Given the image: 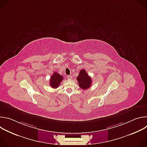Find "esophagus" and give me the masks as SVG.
<instances>
[{
	"label": "esophagus",
	"instance_id": "obj_1",
	"mask_svg": "<svg viewBox=\"0 0 147 147\" xmlns=\"http://www.w3.org/2000/svg\"><path fill=\"white\" fill-rule=\"evenodd\" d=\"M67 78H68V79H72V78H73V77H72L71 76H70V75L67 76Z\"/></svg>",
	"mask_w": 147,
	"mask_h": 147
}]
</instances>
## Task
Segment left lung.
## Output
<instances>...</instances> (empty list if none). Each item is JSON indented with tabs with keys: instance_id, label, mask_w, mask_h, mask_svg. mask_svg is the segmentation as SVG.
<instances>
[{
	"instance_id": "8db88e82",
	"label": "left lung",
	"mask_w": 147,
	"mask_h": 147,
	"mask_svg": "<svg viewBox=\"0 0 147 147\" xmlns=\"http://www.w3.org/2000/svg\"><path fill=\"white\" fill-rule=\"evenodd\" d=\"M77 80L79 87L84 90L88 89L91 86L92 79L84 69L80 70Z\"/></svg>"
}]
</instances>
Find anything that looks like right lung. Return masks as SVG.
<instances>
[{
  "instance_id": "obj_1",
  "label": "right lung",
  "mask_w": 147,
  "mask_h": 147,
  "mask_svg": "<svg viewBox=\"0 0 147 147\" xmlns=\"http://www.w3.org/2000/svg\"><path fill=\"white\" fill-rule=\"evenodd\" d=\"M63 79V77L62 76H61L57 72H54L49 80L51 87L53 88H57L59 86Z\"/></svg>"
}]
</instances>
